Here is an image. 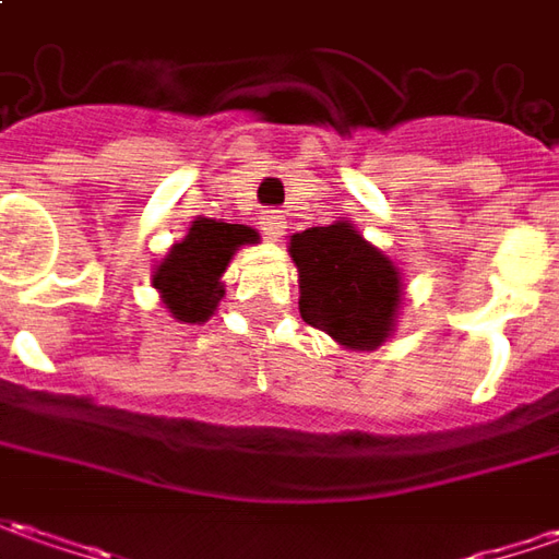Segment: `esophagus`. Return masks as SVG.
Here are the masks:
<instances>
[{
	"label": "esophagus",
	"instance_id": "1",
	"mask_svg": "<svg viewBox=\"0 0 559 559\" xmlns=\"http://www.w3.org/2000/svg\"><path fill=\"white\" fill-rule=\"evenodd\" d=\"M263 223V235L265 238H272V241H278L281 235H284V229H287V216H284V211H265L263 216H260Z\"/></svg>",
	"mask_w": 559,
	"mask_h": 559
}]
</instances>
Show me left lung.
Returning <instances> with one entry per match:
<instances>
[{
    "label": "left lung",
    "mask_w": 559,
    "mask_h": 559,
    "mask_svg": "<svg viewBox=\"0 0 559 559\" xmlns=\"http://www.w3.org/2000/svg\"><path fill=\"white\" fill-rule=\"evenodd\" d=\"M299 272V314L343 348L373 352L401 309V272L348 219L290 235Z\"/></svg>",
    "instance_id": "obj_1"
}]
</instances>
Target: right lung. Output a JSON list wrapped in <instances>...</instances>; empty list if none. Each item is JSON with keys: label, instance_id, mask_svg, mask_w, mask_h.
I'll use <instances>...</instances> for the list:
<instances>
[{"label": "right lung", "instance_id": "1", "mask_svg": "<svg viewBox=\"0 0 559 559\" xmlns=\"http://www.w3.org/2000/svg\"><path fill=\"white\" fill-rule=\"evenodd\" d=\"M260 235L241 223H216L195 216L189 235L168 250V257L152 275V287L162 294L165 309L183 321H207L223 299V272L241 245H257Z\"/></svg>", "mask_w": 559, "mask_h": 559}]
</instances>
